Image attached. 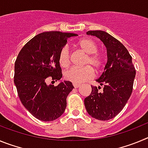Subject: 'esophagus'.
<instances>
[{
	"label": "esophagus",
	"mask_w": 148,
	"mask_h": 148,
	"mask_svg": "<svg viewBox=\"0 0 148 148\" xmlns=\"http://www.w3.org/2000/svg\"><path fill=\"white\" fill-rule=\"evenodd\" d=\"M73 87H75V88H78V87H80V84H73Z\"/></svg>",
	"instance_id": "1"
}]
</instances>
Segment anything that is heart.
<instances>
[{
    "instance_id": "b5f03b06",
    "label": "heart",
    "mask_w": 148,
    "mask_h": 148,
    "mask_svg": "<svg viewBox=\"0 0 148 148\" xmlns=\"http://www.w3.org/2000/svg\"><path fill=\"white\" fill-rule=\"evenodd\" d=\"M77 46L84 53L86 58L84 61V67L73 66L66 70L64 77L66 81L74 84H82L94 77V69L96 71L101 70L103 64L102 58L97 53L98 46L92 39L84 38L77 43ZM58 62L61 66L65 68L70 63V52L68 46H64L58 55Z\"/></svg>"
}]
</instances>
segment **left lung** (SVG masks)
Here are the masks:
<instances>
[{
	"label": "left lung",
	"instance_id": "left-lung-1",
	"mask_svg": "<svg viewBox=\"0 0 148 148\" xmlns=\"http://www.w3.org/2000/svg\"><path fill=\"white\" fill-rule=\"evenodd\" d=\"M99 38L107 49L108 61L96 82L102 90L92 86V92L84 99L87 113L92 118L107 121L114 118L124 108L131 95L136 75L132 57L119 40L101 30L88 31Z\"/></svg>",
	"mask_w": 148,
	"mask_h": 148
}]
</instances>
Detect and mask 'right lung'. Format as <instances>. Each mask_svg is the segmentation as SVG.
Segmentation results:
<instances>
[{
  "mask_svg": "<svg viewBox=\"0 0 148 148\" xmlns=\"http://www.w3.org/2000/svg\"><path fill=\"white\" fill-rule=\"evenodd\" d=\"M77 34L52 31L35 35L21 49L15 63L14 82L26 109L40 121L59 118L66 107V97L74 87L64 81L55 87L47 84L62 77L58 62L61 48Z\"/></svg>",
  "mask_w": 148,
  "mask_h": 148,
  "instance_id": "1",
  "label": "right lung"
}]
</instances>
